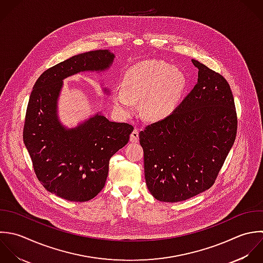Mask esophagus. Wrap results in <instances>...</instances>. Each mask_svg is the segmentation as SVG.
<instances>
[{"label": "esophagus", "instance_id": "1", "mask_svg": "<svg viewBox=\"0 0 263 263\" xmlns=\"http://www.w3.org/2000/svg\"><path fill=\"white\" fill-rule=\"evenodd\" d=\"M138 138H139V132L137 129H135V130H133V132L130 135V141L133 143H136L138 141Z\"/></svg>", "mask_w": 263, "mask_h": 263}]
</instances>
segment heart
Listing matches in <instances>:
<instances>
[{"mask_svg":"<svg viewBox=\"0 0 263 263\" xmlns=\"http://www.w3.org/2000/svg\"><path fill=\"white\" fill-rule=\"evenodd\" d=\"M123 88L114 92V102L124 116H132L141 101V112L151 121L167 118L179 104L186 77L178 68L162 60H145L128 68Z\"/></svg>","mask_w":263,"mask_h":263,"instance_id":"b5f03b06","label":"heart"}]
</instances>
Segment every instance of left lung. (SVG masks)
<instances>
[{"mask_svg":"<svg viewBox=\"0 0 263 263\" xmlns=\"http://www.w3.org/2000/svg\"><path fill=\"white\" fill-rule=\"evenodd\" d=\"M198 83L175 110L139 133L148 191L161 202L191 199L215 182L238 118L228 81L198 60Z\"/></svg>","mask_w":263,"mask_h":263,"instance_id":"left-lung-1","label":"left lung"}]
</instances>
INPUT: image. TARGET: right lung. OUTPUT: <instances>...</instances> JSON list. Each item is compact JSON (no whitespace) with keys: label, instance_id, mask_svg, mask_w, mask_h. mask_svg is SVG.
Wrapping results in <instances>:
<instances>
[{"label":"right lung","instance_id":"right-lung-1","mask_svg":"<svg viewBox=\"0 0 263 263\" xmlns=\"http://www.w3.org/2000/svg\"><path fill=\"white\" fill-rule=\"evenodd\" d=\"M114 58L108 50L74 55L45 70L29 96L23 142L42 185L67 201L86 202L101 192L110 158L128 143L134 129L127 123L110 122L101 114L67 129L57 117L63 80L81 71L105 70Z\"/></svg>","mask_w":263,"mask_h":263}]
</instances>
